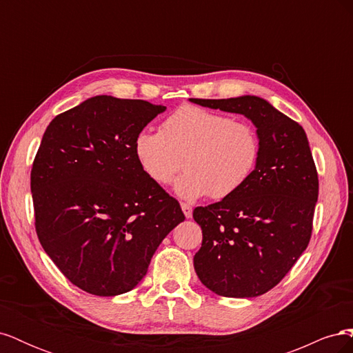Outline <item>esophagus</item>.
<instances>
[{
  "mask_svg": "<svg viewBox=\"0 0 353 353\" xmlns=\"http://www.w3.org/2000/svg\"><path fill=\"white\" fill-rule=\"evenodd\" d=\"M181 209H183L185 218H191V215H193V208H191L188 203H181Z\"/></svg>",
  "mask_w": 353,
  "mask_h": 353,
  "instance_id": "34e87169",
  "label": "esophagus"
}]
</instances>
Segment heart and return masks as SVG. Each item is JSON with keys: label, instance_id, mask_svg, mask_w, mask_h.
I'll list each match as a JSON object with an SVG mask.
<instances>
[{"label": "heart", "instance_id": "b5f03b06", "mask_svg": "<svg viewBox=\"0 0 353 353\" xmlns=\"http://www.w3.org/2000/svg\"><path fill=\"white\" fill-rule=\"evenodd\" d=\"M134 153L143 172L159 185L172 183L184 162L185 172L175 183L179 197L225 199L253 175L261 141L249 122L187 104L169 114L160 131L138 132Z\"/></svg>", "mask_w": 353, "mask_h": 353}]
</instances>
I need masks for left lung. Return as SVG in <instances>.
Segmentation results:
<instances>
[{"label":"left lung","instance_id":"left-lung-1","mask_svg":"<svg viewBox=\"0 0 353 353\" xmlns=\"http://www.w3.org/2000/svg\"><path fill=\"white\" fill-rule=\"evenodd\" d=\"M240 113L261 141L258 165L237 193L196 208L203 241L194 270L209 290L256 297L279 284L307 248L318 200V174L303 128L256 95L190 99Z\"/></svg>","mask_w":353,"mask_h":353}]
</instances>
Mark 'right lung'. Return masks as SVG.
I'll use <instances>...</instances> for the list:
<instances>
[{
  "instance_id": "obj_1",
  "label": "right lung",
  "mask_w": 353,
  "mask_h": 353,
  "mask_svg": "<svg viewBox=\"0 0 353 353\" xmlns=\"http://www.w3.org/2000/svg\"><path fill=\"white\" fill-rule=\"evenodd\" d=\"M165 105L95 95L50 122L30 170L38 239L81 290L117 296L185 219L138 165L134 140Z\"/></svg>"
}]
</instances>
